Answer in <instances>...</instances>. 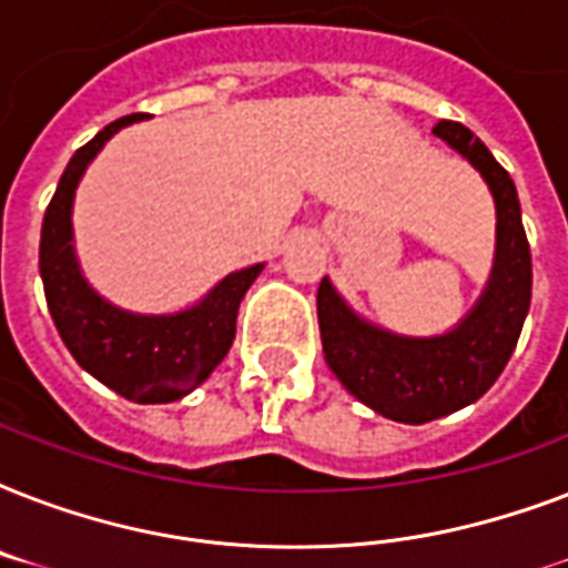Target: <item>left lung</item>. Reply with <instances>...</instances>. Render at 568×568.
I'll list each match as a JSON object with an SVG mask.
<instances>
[{
  "mask_svg": "<svg viewBox=\"0 0 568 568\" xmlns=\"http://www.w3.org/2000/svg\"><path fill=\"white\" fill-rule=\"evenodd\" d=\"M433 132L475 164L495 196L498 250L480 303L448 336L404 338L356 318L327 276L318 285V327L327 365L365 406L404 424L457 413L493 386L519 342L534 283L530 244L510 173L457 120H439Z\"/></svg>",
  "mask_w": 568,
  "mask_h": 568,
  "instance_id": "left-lung-1",
  "label": "left lung"
}]
</instances>
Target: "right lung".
<instances>
[{"label": "right lung", "instance_id": "obj_1", "mask_svg": "<svg viewBox=\"0 0 568 568\" xmlns=\"http://www.w3.org/2000/svg\"><path fill=\"white\" fill-rule=\"evenodd\" d=\"M132 120H141V114L120 118L97 132L61 173L40 230V276L58 336L84 372L135 404H171L200 386L226 356L235 338L239 303L262 265L230 274L203 303L180 315L114 310L84 283L70 230L75 185L102 144Z\"/></svg>", "mask_w": 568, "mask_h": 568}]
</instances>
